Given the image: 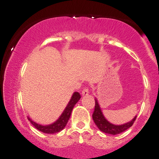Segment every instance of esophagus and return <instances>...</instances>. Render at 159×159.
Here are the masks:
<instances>
[{"instance_id": "obj_1", "label": "esophagus", "mask_w": 159, "mask_h": 159, "mask_svg": "<svg viewBox=\"0 0 159 159\" xmlns=\"http://www.w3.org/2000/svg\"><path fill=\"white\" fill-rule=\"evenodd\" d=\"M89 95V89L87 88L84 89L83 90V92H82V95L83 96H86V95Z\"/></svg>"}]
</instances>
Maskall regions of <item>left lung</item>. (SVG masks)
Returning <instances> with one entry per match:
<instances>
[{
  "label": "left lung",
  "instance_id": "8db88e82",
  "mask_svg": "<svg viewBox=\"0 0 159 159\" xmlns=\"http://www.w3.org/2000/svg\"><path fill=\"white\" fill-rule=\"evenodd\" d=\"M95 111H94L93 114V119L95 125L98 127L101 131H102L105 134L111 135H117L120 134V133L127 130L128 128L130 127L134 123L135 120H136V115L130 121L125 123V124H119V125L112 124L110 121L107 120L106 117L103 114V112H102L97 98H95Z\"/></svg>",
  "mask_w": 159,
  "mask_h": 159
}]
</instances>
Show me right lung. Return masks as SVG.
Wrapping results in <instances>:
<instances>
[{
    "label": "right lung",
    "instance_id": "right-lung-1",
    "mask_svg": "<svg viewBox=\"0 0 159 159\" xmlns=\"http://www.w3.org/2000/svg\"><path fill=\"white\" fill-rule=\"evenodd\" d=\"M80 98H81V96H80L79 93H77V92L73 93L69 102L66 105L64 110L63 111L62 114L60 115V117L57 120L54 121V122L52 123V124H47V125L40 124L34 121L30 117H28L29 120L31 122V124L34 127L36 128V129H38L39 130H40L41 132L48 134H56V133H58L66 127V124H67L68 120L70 119V117L73 107L79 102Z\"/></svg>",
    "mask_w": 159,
    "mask_h": 159
}]
</instances>
